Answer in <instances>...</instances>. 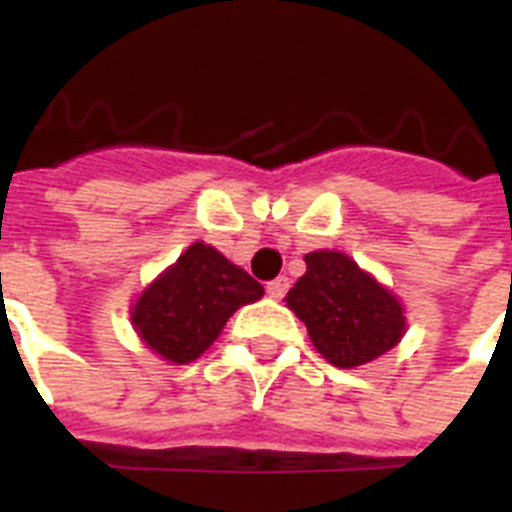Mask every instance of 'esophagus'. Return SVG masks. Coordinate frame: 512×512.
Returning a JSON list of instances; mask_svg holds the SVG:
<instances>
[{"mask_svg":"<svg viewBox=\"0 0 512 512\" xmlns=\"http://www.w3.org/2000/svg\"><path fill=\"white\" fill-rule=\"evenodd\" d=\"M265 291H268L270 299H283L288 293V278L286 275H278L275 281H270L268 286H265Z\"/></svg>","mask_w":512,"mask_h":512,"instance_id":"obj_1","label":"esophagus"}]
</instances>
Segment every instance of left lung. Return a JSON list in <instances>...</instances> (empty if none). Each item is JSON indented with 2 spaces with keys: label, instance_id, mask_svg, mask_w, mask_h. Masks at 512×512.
Masks as SVG:
<instances>
[{
  "label": "left lung",
  "instance_id": "8db88e82",
  "mask_svg": "<svg viewBox=\"0 0 512 512\" xmlns=\"http://www.w3.org/2000/svg\"><path fill=\"white\" fill-rule=\"evenodd\" d=\"M306 273L286 304L314 348L337 368H355L391 350L404 332L399 301L342 252H309Z\"/></svg>",
  "mask_w": 512,
  "mask_h": 512
}]
</instances>
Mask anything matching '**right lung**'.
<instances>
[{
	"label": "right lung",
	"mask_w": 512,
	"mask_h": 512,
	"mask_svg": "<svg viewBox=\"0 0 512 512\" xmlns=\"http://www.w3.org/2000/svg\"><path fill=\"white\" fill-rule=\"evenodd\" d=\"M262 296V286L221 252L195 242L151 283L131 311L141 340L164 361L190 363L224 330L226 319Z\"/></svg>",
	"instance_id": "1"
}]
</instances>
